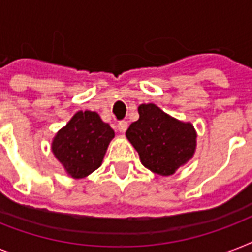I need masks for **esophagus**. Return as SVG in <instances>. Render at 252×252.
<instances>
[{
	"label": "esophagus",
	"mask_w": 252,
	"mask_h": 252,
	"mask_svg": "<svg viewBox=\"0 0 252 252\" xmlns=\"http://www.w3.org/2000/svg\"><path fill=\"white\" fill-rule=\"evenodd\" d=\"M126 128H128V123H126V120H122V122L118 123V129L120 133H124L126 130Z\"/></svg>",
	"instance_id": "1"
}]
</instances>
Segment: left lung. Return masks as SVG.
Here are the masks:
<instances>
[{"label": "left lung", "mask_w": 252, "mask_h": 252, "mask_svg": "<svg viewBox=\"0 0 252 252\" xmlns=\"http://www.w3.org/2000/svg\"><path fill=\"white\" fill-rule=\"evenodd\" d=\"M137 122L126 136L137 150L141 163L158 175L168 176L187 163L196 149V130L191 123L176 120L153 103L138 107Z\"/></svg>", "instance_id": "left-lung-1"}]
</instances>
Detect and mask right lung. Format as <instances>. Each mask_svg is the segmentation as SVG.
I'll list each match as a JSON object with an SVG mask.
<instances>
[{
    "mask_svg": "<svg viewBox=\"0 0 252 252\" xmlns=\"http://www.w3.org/2000/svg\"><path fill=\"white\" fill-rule=\"evenodd\" d=\"M114 129L96 112L78 111L52 141V152L74 179L90 175L102 165Z\"/></svg>",
    "mask_w": 252,
    "mask_h": 252,
    "instance_id": "obj_1",
    "label": "right lung"
}]
</instances>
